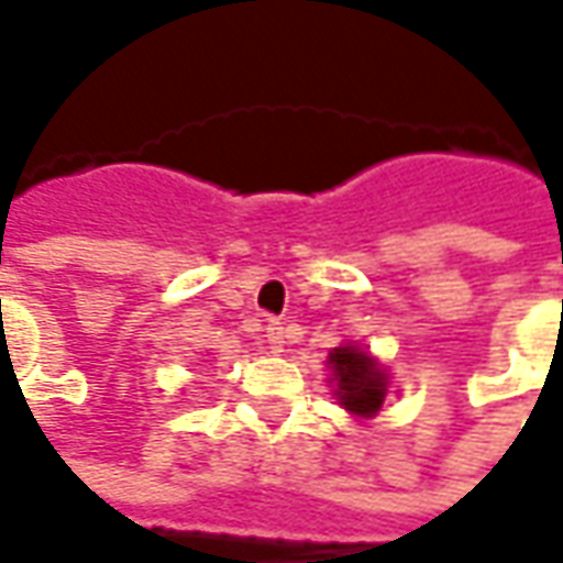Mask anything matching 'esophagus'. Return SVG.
Here are the masks:
<instances>
[{"instance_id": "obj_1", "label": "esophagus", "mask_w": 563, "mask_h": 563, "mask_svg": "<svg viewBox=\"0 0 563 563\" xmlns=\"http://www.w3.org/2000/svg\"><path fill=\"white\" fill-rule=\"evenodd\" d=\"M266 344H269V351H282V344H285V325L282 322L266 325Z\"/></svg>"}]
</instances>
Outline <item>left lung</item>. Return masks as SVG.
Wrapping results in <instances>:
<instances>
[{
	"label": "left lung",
	"mask_w": 563,
	"mask_h": 563,
	"mask_svg": "<svg viewBox=\"0 0 563 563\" xmlns=\"http://www.w3.org/2000/svg\"><path fill=\"white\" fill-rule=\"evenodd\" d=\"M329 366L335 376V395L341 407L357 417H373L385 400V385H388L373 357L357 347H335L329 354Z\"/></svg>",
	"instance_id": "left-lung-1"
}]
</instances>
